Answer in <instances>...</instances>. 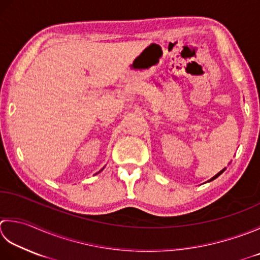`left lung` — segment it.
Returning <instances> with one entry per match:
<instances>
[{"instance_id": "1", "label": "left lung", "mask_w": 260, "mask_h": 260, "mask_svg": "<svg viewBox=\"0 0 260 260\" xmlns=\"http://www.w3.org/2000/svg\"><path fill=\"white\" fill-rule=\"evenodd\" d=\"M224 170H225V169H223V170H222V171H220V172H218V174H217V175H216V176H214V177H213V178H212V179H211V180H214V179H215V178H217V177H218V176H220V175H221V174H223V171H224Z\"/></svg>"}]
</instances>
